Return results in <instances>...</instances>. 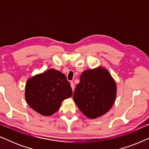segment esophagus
<instances>
[{
    "label": "esophagus",
    "mask_w": 149,
    "mask_h": 149,
    "mask_svg": "<svg viewBox=\"0 0 149 149\" xmlns=\"http://www.w3.org/2000/svg\"><path fill=\"white\" fill-rule=\"evenodd\" d=\"M70 86H71V87H72V91H74V83L70 82Z\"/></svg>",
    "instance_id": "1"
}]
</instances>
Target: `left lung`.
<instances>
[{
    "label": "left lung",
    "instance_id": "1",
    "mask_svg": "<svg viewBox=\"0 0 149 149\" xmlns=\"http://www.w3.org/2000/svg\"><path fill=\"white\" fill-rule=\"evenodd\" d=\"M116 96L115 80L107 68L97 66L82 72L73 94V100L83 115L93 119L109 111Z\"/></svg>",
    "mask_w": 149,
    "mask_h": 149
}]
</instances>
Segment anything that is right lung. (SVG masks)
<instances>
[{
	"label": "right lung",
	"instance_id": "obj_1",
	"mask_svg": "<svg viewBox=\"0 0 149 149\" xmlns=\"http://www.w3.org/2000/svg\"><path fill=\"white\" fill-rule=\"evenodd\" d=\"M72 95V88L66 77L54 68L30 77L25 86L28 104L46 117L54 115L60 109L62 102Z\"/></svg>",
	"mask_w": 149,
	"mask_h": 149
}]
</instances>
